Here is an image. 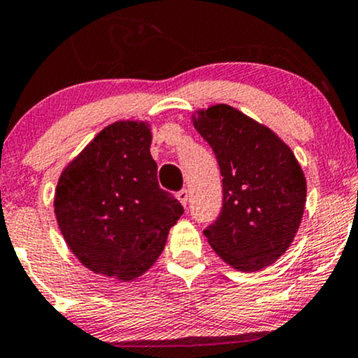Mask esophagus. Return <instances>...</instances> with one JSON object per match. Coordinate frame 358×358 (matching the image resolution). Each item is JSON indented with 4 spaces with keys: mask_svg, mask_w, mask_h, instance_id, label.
<instances>
[{
    "mask_svg": "<svg viewBox=\"0 0 358 358\" xmlns=\"http://www.w3.org/2000/svg\"><path fill=\"white\" fill-rule=\"evenodd\" d=\"M176 199H178V200H180V203H182L183 207H185V205L188 203V192L185 190V188H183V190L176 192Z\"/></svg>",
    "mask_w": 358,
    "mask_h": 358,
    "instance_id": "obj_1",
    "label": "esophagus"
}]
</instances>
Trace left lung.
Returning a JSON list of instances; mask_svg holds the SVG:
<instances>
[{
	"instance_id": "obj_1",
	"label": "left lung",
	"mask_w": 358,
	"mask_h": 358,
	"mask_svg": "<svg viewBox=\"0 0 358 358\" xmlns=\"http://www.w3.org/2000/svg\"><path fill=\"white\" fill-rule=\"evenodd\" d=\"M193 126L215 153L224 200L205 229L227 264L257 271L276 262L296 236L306 202L298 159L269 127L227 104L199 110Z\"/></svg>"
}]
</instances>
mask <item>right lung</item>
Returning <instances> with one entry per match:
<instances>
[{
	"label": "right lung",
	"instance_id": "add662e5",
	"mask_svg": "<svg viewBox=\"0 0 358 358\" xmlns=\"http://www.w3.org/2000/svg\"><path fill=\"white\" fill-rule=\"evenodd\" d=\"M150 146L148 122H113L57 183L53 207L69 249L87 269L119 281L155 264L183 213L182 203L159 188Z\"/></svg>",
	"mask_w": 358,
	"mask_h": 358
}]
</instances>
